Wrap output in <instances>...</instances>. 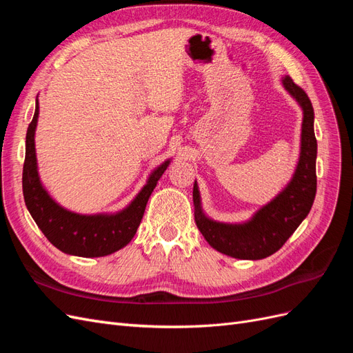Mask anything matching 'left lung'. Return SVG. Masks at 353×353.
<instances>
[{
  "mask_svg": "<svg viewBox=\"0 0 353 353\" xmlns=\"http://www.w3.org/2000/svg\"><path fill=\"white\" fill-rule=\"evenodd\" d=\"M283 87L302 108L301 153L294 174L279 194L263 205L253 216L239 223L219 222L206 216L201 208L197 181L193 187L194 219L203 237L213 249L237 259H263L279 250L301 225L312 208L316 191V140L314 134V109L305 91L290 77Z\"/></svg>",
  "mask_w": 353,
  "mask_h": 353,
  "instance_id": "left-lung-1",
  "label": "left lung"
}]
</instances>
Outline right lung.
<instances>
[{
  "label": "right lung",
  "instance_id": "obj_1",
  "mask_svg": "<svg viewBox=\"0 0 353 353\" xmlns=\"http://www.w3.org/2000/svg\"><path fill=\"white\" fill-rule=\"evenodd\" d=\"M39 105L37 100L35 113L26 132V153L23 163V197L26 208L38 228L47 240L60 252L81 256V258H100L108 256L130 243L140 227L147 201L170 163V159L159 165L147 179V184L125 209L116 213H95L81 215L61 208L42 185L38 175L35 153V130Z\"/></svg>",
  "mask_w": 353,
  "mask_h": 353
}]
</instances>
